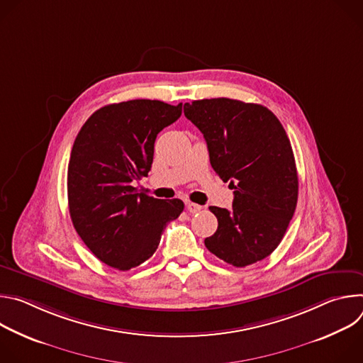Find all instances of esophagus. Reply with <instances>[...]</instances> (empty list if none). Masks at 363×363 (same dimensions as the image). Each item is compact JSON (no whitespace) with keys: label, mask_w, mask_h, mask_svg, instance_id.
<instances>
[{"label":"esophagus","mask_w":363,"mask_h":363,"mask_svg":"<svg viewBox=\"0 0 363 363\" xmlns=\"http://www.w3.org/2000/svg\"><path fill=\"white\" fill-rule=\"evenodd\" d=\"M186 210L191 213V214H195V213H199L202 210V206L195 203V202H186Z\"/></svg>","instance_id":"esophagus-1"}]
</instances>
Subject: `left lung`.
<instances>
[{
    "label": "left lung",
    "mask_w": 363,
    "mask_h": 363,
    "mask_svg": "<svg viewBox=\"0 0 363 363\" xmlns=\"http://www.w3.org/2000/svg\"><path fill=\"white\" fill-rule=\"evenodd\" d=\"M184 113L203 135L211 167L234 189L230 211L210 206L218 228L205 247L234 267L263 260L280 244L297 203L284 128L267 108L227 97L185 103Z\"/></svg>",
    "instance_id": "obj_1"
}]
</instances>
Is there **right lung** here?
Segmentation results:
<instances>
[{"label": "right lung", "instance_id": "right-lung-1", "mask_svg": "<svg viewBox=\"0 0 363 363\" xmlns=\"http://www.w3.org/2000/svg\"><path fill=\"white\" fill-rule=\"evenodd\" d=\"M177 106L136 99L96 111L82 126L67 172L69 211L89 250L105 264L126 272L157 251L169 221L184 211L178 198L138 192L147 177L158 133L179 119Z\"/></svg>", "mask_w": 363, "mask_h": 363}]
</instances>
